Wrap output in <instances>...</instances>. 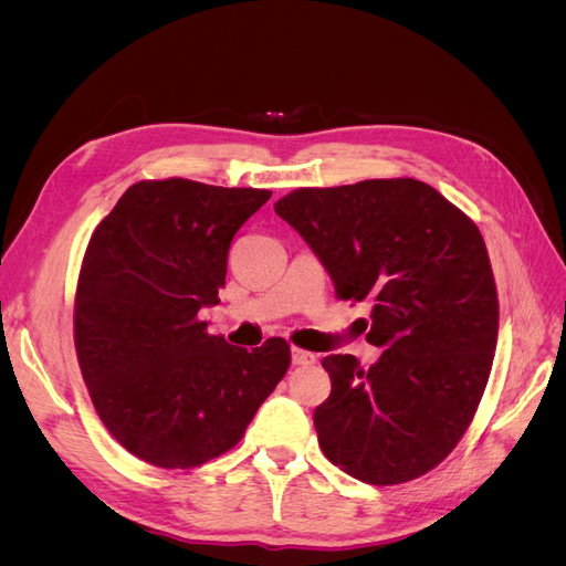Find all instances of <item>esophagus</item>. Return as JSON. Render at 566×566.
Wrapping results in <instances>:
<instances>
[{"label": "esophagus", "mask_w": 566, "mask_h": 566, "mask_svg": "<svg viewBox=\"0 0 566 566\" xmlns=\"http://www.w3.org/2000/svg\"><path fill=\"white\" fill-rule=\"evenodd\" d=\"M316 361V356L312 352H304V349H293V366H312Z\"/></svg>", "instance_id": "esophagus-1"}]
</instances>
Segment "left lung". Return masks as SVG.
I'll use <instances>...</instances> for the list:
<instances>
[{"label": "left lung", "mask_w": 566, "mask_h": 566, "mask_svg": "<svg viewBox=\"0 0 566 566\" xmlns=\"http://www.w3.org/2000/svg\"><path fill=\"white\" fill-rule=\"evenodd\" d=\"M273 210L316 252L335 297L368 302V370L331 354L314 410L321 451L366 484L418 479L470 427L499 339V293L474 221L430 184L368 179L295 188Z\"/></svg>", "instance_id": "8db88e82"}]
</instances>
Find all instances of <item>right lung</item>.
<instances>
[{"instance_id": "right-lung-1", "label": "right lung", "mask_w": 566, "mask_h": 566, "mask_svg": "<svg viewBox=\"0 0 566 566\" xmlns=\"http://www.w3.org/2000/svg\"><path fill=\"white\" fill-rule=\"evenodd\" d=\"M264 188L132 184L94 229L75 293V352L101 422L150 465L191 470L243 439L290 368V345L252 352L208 333L235 231Z\"/></svg>"}]
</instances>
